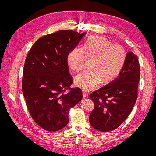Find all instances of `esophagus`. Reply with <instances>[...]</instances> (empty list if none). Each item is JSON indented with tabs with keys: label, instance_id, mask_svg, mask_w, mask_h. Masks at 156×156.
I'll use <instances>...</instances> for the list:
<instances>
[{
	"label": "esophagus",
	"instance_id": "obj_1",
	"mask_svg": "<svg viewBox=\"0 0 156 156\" xmlns=\"http://www.w3.org/2000/svg\"><path fill=\"white\" fill-rule=\"evenodd\" d=\"M88 98V94L84 92V91H83V98Z\"/></svg>",
	"mask_w": 156,
	"mask_h": 156
}]
</instances>
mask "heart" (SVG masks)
<instances>
[{
  "mask_svg": "<svg viewBox=\"0 0 156 156\" xmlns=\"http://www.w3.org/2000/svg\"><path fill=\"white\" fill-rule=\"evenodd\" d=\"M126 51L121 45L113 44L105 37H90L83 48H75L67 56L68 66L74 72L83 69L87 60H91L89 70L75 77L76 85L84 90L96 88L101 81L114 79L124 64Z\"/></svg>",
  "mask_w": 156,
  "mask_h": 156,
  "instance_id": "1",
  "label": "heart"
}]
</instances>
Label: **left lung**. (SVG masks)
Here are the masks:
<instances>
[{
    "instance_id": "8db88e82",
    "label": "left lung",
    "mask_w": 156,
    "mask_h": 156,
    "mask_svg": "<svg viewBox=\"0 0 156 156\" xmlns=\"http://www.w3.org/2000/svg\"><path fill=\"white\" fill-rule=\"evenodd\" d=\"M140 75L137 56L128 52L118 77L90 95L94 103L89 116L92 127L99 131L108 132L123 123L137 99Z\"/></svg>"
}]
</instances>
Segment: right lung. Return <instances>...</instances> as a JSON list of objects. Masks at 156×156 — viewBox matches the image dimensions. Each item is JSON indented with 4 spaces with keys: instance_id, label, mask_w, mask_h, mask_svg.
I'll return each instance as SVG.
<instances>
[{
    "instance_id": "right-lung-1",
    "label": "right lung",
    "mask_w": 156,
    "mask_h": 156,
    "mask_svg": "<svg viewBox=\"0 0 156 156\" xmlns=\"http://www.w3.org/2000/svg\"><path fill=\"white\" fill-rule=\"evenodd\" d=\"M85 32L62 30L37 40L29 51L23 68L22 91L36 123L48 131L62 129L71 108L82 100L69 73L67 56Z\"/></svg>"
}]
</instances>
